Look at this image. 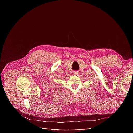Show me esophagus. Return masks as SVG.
<instances>
[{
    "label": "esophagus",
    "mask_w": 133,
    "mask_h": 133,
    "mask_svg": "<svg viewBox=\"0 0 133 133\" xmlns=\"http://www.w3.org/2000/svg\"><path fill=\"white\" fill-rule=\"evenodd\" d=\"M73 74H74V75H77L78 74V72L75 71V72H74V73H73Z\"/></svg>",
    "instance_id": "34e87169"
}]
</instances>
